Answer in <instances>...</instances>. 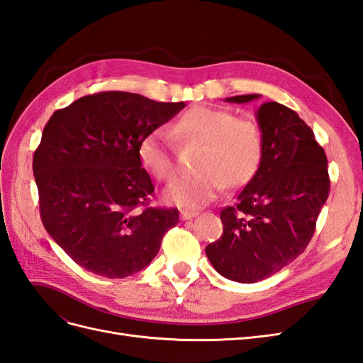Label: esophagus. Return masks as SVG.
Segmentation results:
<instances>
[{"label":"esophagus","instance_id":"obj_1","mask_svg":"<svg viewBox=\"0 0 363 363\" xmlns=\"http://www.w3.org/2000/svg\"><path fill=\"white\" fill-rule=\"evenodd\" d=\"M196 215H199V212H196V211H186V208L180 211V218L183 219V221H188V219H192Z\"/></svg>","mask_w":363,"mask_h":363}]
</instances>
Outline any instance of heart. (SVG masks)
<instances>
[{
    "mask_svg": "<svg viewBox=\"0 0 363 363\" xmlns=\"http://www.w3.org/2000/svg\"><path fill=\"white\" fill-rule=\"evenodd\" d=\"M182 144H200L195 168L199 172L182 175L164 189V200L184 208H199L221 194L227 184H247L259 169L263 139L259 125L238 118L221 107L196 106L184 112L172 127ZM139 160L152 177L169 182L177 172L172 136L159 127L139 140Z\"/></svg>",
    "mask_w": 363,
    "mask_h": 363,
    "instance_id": "b5f03b06",
    "label": "heart"
}]
</instances>
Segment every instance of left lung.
<instances>
[{
    "instance_id": "1",
    "label": "left lung",
    "mask_w": 363,
    "mask_h": 363,
    "mask_svg": "<svg viewBox=\"0 0 363 363\" xmlns=\"http://www.w3.org/2000/svg\"><path fill=\"white\" fill-rule=\"evenodd\" d=\"M256 118L263 139L259 169L236 203L221 211L223 236L206 247L213 268L239 283L268 279L298 257L330 192L325 152L296 112L271 101L259 107Z\"/></svg>"
}]
</instances>
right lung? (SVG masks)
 Masks as SVG:
<instances>
[{
  "label": "right lung",
  "instance_id": "obj_1",
  "mask_svg": "<svg viewBox=\"0 0 363 363\" xmlns=\"http://www.w3.org/2000/svg\"><path fill=\"white\" fill-rule=\"evenodd\" d=\"M184 106L108 91L52 113L33 172L42 224L77 265L107 279L128 277L148 267L179 224L177 208L148 207L155 186L138 145Z\"/></svg>",
  "mask_w": 363,
  "mask_h": 363
}]
</instances>
